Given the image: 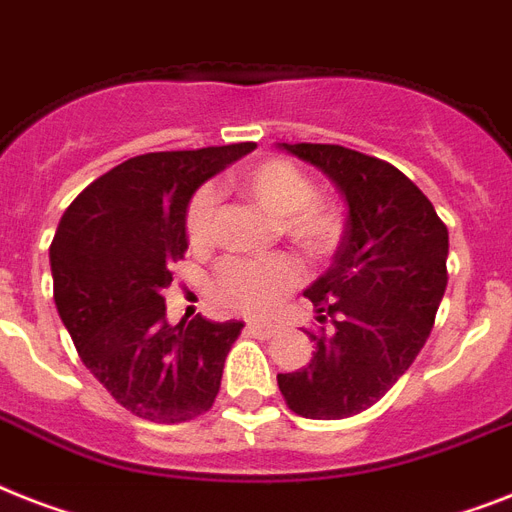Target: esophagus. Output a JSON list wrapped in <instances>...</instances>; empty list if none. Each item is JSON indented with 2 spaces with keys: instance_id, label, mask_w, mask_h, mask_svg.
<instances>
[{
  "instance_id": "1",
  "label": "esophagus",
  "mask_w": 512,
  "mask_h": 512,
  "mask_svg": "<svg viewBox=\"0 0 512 512\" xmlns=\"http://www.w3.org/2000/svg\"><path fill=\"white\" fill-rule=\"evenodd\" d=\"M247 331L249 334L260 336V339H268V336L276 334L278 326H273V323H247Z\"/></svg>"
}]
</instances>
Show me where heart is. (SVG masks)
Listing matches in <instances>:
<instances>
[{"instance_id":"heart-1","label":"heart","mask_w":512,"mask_h":512,"mask_svg":"<svg viewBox=\"0 0 512 512\" xmlns=\"http://www.w3.org/2000/svg\"><path fill=\"white\" fill-rule=\"evenodd\" d=\"M239 186L255 205L278 220V231L307 257L326 260L339 244L342 220L321 197L305 170L284 157H268L239 176ZM218 194L213 186L194 191L186 207V236L194 247L210 242ZM302 270L286 255L260 260L228 257L218 265L213 294L220 305L244 315H268L299 284Z\"/></svg>"}]
</instances>
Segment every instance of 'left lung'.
Listing matches in <instances>:
<instances>
[{
  "instance_id": "left-lung-1",
  "label": "left lung",
  "mask_w": 512,
  "mask_h": 512,
  "mask_svg": "<svg viewBox=\"0 0 512 512\" xmlns=\"http://www.w3.org/2000/svg\"><path fill=\"white\" fill-rule=\"evenodd\" d=\"M323 170L347 202L331 268L305 297L331 323L313 360L278 373L286 405L302 418L363 413L413 365L447 289L450 236L418 186L384 160L339 144H281Z\"/></svg>"
}]
</instances>
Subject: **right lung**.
I'll return each instance as SVG.
<instances>
[{"mask_svg":"<svg viewBox=\"0 0 512 512\" xmlns=\"http://www.w3.org/2000/svg\"><path fill=\"white\" fill-rule=\"evenodd\" d=\"M255 144L149 152L78 194L49 247L54 305L78 357L118 405L152 423L213 407L242 321L197 315L170 326L162 289L189 247L191 194Z\"/></svg>","mask_w":512,"mask_h":512,"instance_id":"right-lung-1","label":"right lung"}]
</instances>
